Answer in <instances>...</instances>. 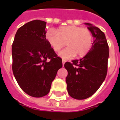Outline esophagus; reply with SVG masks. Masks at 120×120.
<instances>
[{
    "label": "esophagus",
    "mask_w": 120,
    "mask_h": 120,
    "mask_svg": "<svg viewBox=\"0 0 120 120\" xmlns=\"http://www.w3.org/2000/svg\"><path fill=\"white\" fill-rule=\"evenodd\" d=\"M66 60H62V64H63V66L64 65V64H65V63Z\"/></svg>",
    "instance_id": "esophagus-1"
}]
</instances>
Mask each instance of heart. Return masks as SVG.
Instances as JSON below:
<instances>
[{
  "label": "heart",
  "mask_w": 120,
  "mask_h": 120,
  "mask_svg": "<svg viewBox=\"0 0 120 120\" xmlns=\"http://www.w3.org/2000/svg\"><path fill=\"white\" fill-rule=\"evenodd\" d=\"M46 40L53 50L58 52L66 45L67 47L58 55L64 60H68L77 55H85L91 49L93 38L89 29L79 26H63L57 29H50L46 33Z\"/></svg>",
  "instance_id": "obj_1"
}]
</instances>
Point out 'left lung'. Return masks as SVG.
<instances>
[{
    "mask_svg": "<svg viewBox=\"0 0 120 120\" xmlns=\"http://www.w3.org/2000/svg\"><path fill=\"white\" fill-rule=\"evenodd\" d=\"M94 37L92 47L80 60L66 62L68 93L77 100L91 97L100 87L107 74L109 47L105 34L91 23H85Z\"/></svg>",
    "mask_w": 120,
    "mask_h": 120,
    "instance_id": "obj_1",
    "label": "left lung"
}]
</instances>
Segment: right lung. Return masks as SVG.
<instances>
[{
	"instance_id": "add662e5",
	"label": "right lung",
	"mask_w": 120,
	"mask_h": 120,
	"mask_svg": "<svg viewBox=\"0 0 120 120\" xmlns=\"http://www.w3.org/2000/svg\"><path fill=\"white\" fill-rule=\"evenodd\" d=\"M46 23L40 20L25 23L18 29L12 43L14 77L24 92L36 98L49 93L57 71L62 67V58L46 40Z\"/></svg>"
}]
</instances>
